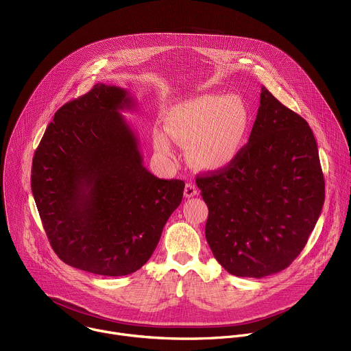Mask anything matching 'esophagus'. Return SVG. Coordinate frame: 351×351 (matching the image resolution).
I'll use <instances>...</instances> for the list:
<instances>
[{
  "instance_id": "34e87169",
  "label": "esophagus",
  "mask_w": 351,
  "mask_h": 351,
  "mask_svg": "<svg viewBox=\"0 0 351 351\" xmlns=\"http://www.w3.org/2000/svg\"><path fill=\"white\" fill-rule=\"evenodd\" d=\"M199 192H197V188H196V185L195 184H192V182H188L186 185H185V189H184V196L185 197H193V196H196Z\"/></svg>"
}]
</instances>
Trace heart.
<instances>
[{"label": "heart", "mask_w": 351, "mask_h": 351, "mask_svg": "<svg viewBox=\"0 0 351 351\" xmlns=\"http://www.w3.org/2000/svg\"><path fill=\"white\" fill-rule=\"evenodd\" d=\"M167 134L188 147L191 162L202 170L218 171L232 165L245 147L250 134V112L237 95H203L174 106L165 119ZM154 132L155 149L174 158L170 138Z\"/></svg>", "instance_id": "obj_1"}]
</instances>
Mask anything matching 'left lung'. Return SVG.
<instances>
[{
	"label": "left lung",
	"instance_id": "left-lung-1",
	"mask_svg": "<svg viewBox=\"0 0 351 351\" xmlns=\"http://www.w3.org/2000/svg\"><path fill=\"white\" fill-rule=\"evenodd\" d=\"M196 185L208 207L207 243L233 276L261 278L300 254L322 210L325 184L308 123L265 86L239 158Z\"/></svg>",
	"mask_w": 351,
	"mask_h": 351
}]
</instances>
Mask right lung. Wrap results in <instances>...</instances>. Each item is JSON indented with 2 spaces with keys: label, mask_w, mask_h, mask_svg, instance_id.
<instances>
[{
  "label": "right lung",
  "mask_w": 351,
  "mask_h": 351,
  "mask_svg": "<svg viewBox=\"0 0 351 351\" xmlns=\"http://www.w3.org/2000/svg\"><path fill=\"white\" fill-rule=\"evenodd\" d=\"M126 89L97 84L64 104L36 151L32 191L58 256L101 276L138 270L155 251L185 182L143 165L138 138L119 111Z\"/></svg>",
  "instance_id": "add662e5"
}]
</instances>
